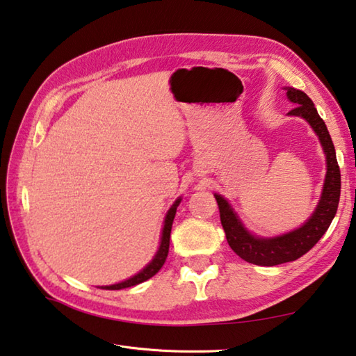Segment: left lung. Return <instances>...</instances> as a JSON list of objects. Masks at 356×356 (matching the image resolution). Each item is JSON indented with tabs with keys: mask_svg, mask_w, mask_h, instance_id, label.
Returning <instances> with one entry per match:
<instances>
[{
	"mask_svg": "<svg viewBox=\"0 0 356 356\" xmlns=\"http://www.w3.org/2000/svg\"><path fill=\"white\" fill-rule=\"evenodd\" d=\"M285 90H287V99L296 104L289 115L301 117L310 124V128L318 136L325 154V179L315 211L296 229L280 236L264 238V236H256L248 232L239 219L238 213L229 205V202L220 194H214L219 205L220 224L224 227L228 245L243 261L264 267H273L284 262L296 261L298 257L307 253L330 227L338 210L341 194V172L337 162L335 146H333L324 120L319 117L315 104L309 99L307 94L295 88H285Z\"/></svg>",
	"mask_w": 356,
	"mask_h": 356,
	"instance_id": "8db88e82",
	"label": "left lung"
}]
</instances>
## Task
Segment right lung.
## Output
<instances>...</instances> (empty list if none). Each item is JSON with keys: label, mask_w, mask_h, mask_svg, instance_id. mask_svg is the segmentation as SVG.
Returning a JSON list of instances; mask_svg holds the SVG:
<instances>
[{"label": "right lung", "mask_w": 356, "mask_h": 356, "mask_svg": "<svg viewBox=\"0 0 356 356\" xmlns=\"http://www.w3.org/2000/svg\"><path fill=\"white\" fill-rule=\"evenodd\" d=\"M180 200L182 197H177L176 202L171 205V208L168 210L165 216V222H163V228H162V236H160V245L159 250L156 252L154 257L148 262V266H145L138 273H136L134 276L128 277V280H124L122 282H117L113 285H103L100 289L104 290H122V289H128L132 287V285H137V284H142L146 280H149V277L154 276L157 271L162 268V266L166 261V256H168V250H170V234H171V227H172V220H174V216H176L177 211V207L180 204Z\"/></svg>", "instance_id": "add662e5"}]
</instances>
